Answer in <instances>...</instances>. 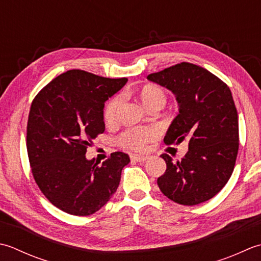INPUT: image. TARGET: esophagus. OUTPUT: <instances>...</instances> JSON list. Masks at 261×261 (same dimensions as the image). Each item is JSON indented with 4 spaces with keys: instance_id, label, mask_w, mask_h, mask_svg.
<instances>
[{
    "instance_id": "esophagus-1",
    "label": "esophagus",
    "mask_w": 261,
    "mask_h": 261,
    "mask_svg": "<svg viewBox=\"0 0 261 261\" xmlns=\"http://www.w3.org/2000/svg\"><path fill=\"white\" fill-rule=\"evenodd\" d=\"M132 161H135V162H144L147 160V156H142V155H132L130 156Z\"/></svg>"
}]
</instances>
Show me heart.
I'll return each mask as SVG.
<instances>
[{
  "instance_id": "1",
  "label": "heart",
  "mask_w": 261,
  "mask_h": 261,
  "mask_svg": "<svg viewBox=\"0 0 261 261\" xmlns=\"http://www.w3.org/2000/svg\"><path fill=\"white\" fill-rule=\"evenodd\" d=\"M140 98L142 102L146 107L155 101H166V94L163 90L154 86V84H147L140 91ZM121 103V97H117L111 99L109 102L106 105L105 108V118L107 121H113L116 119L117 111H118L119 106ZM159 135V129L155 127H134V128L127 129L119 137V143L121 146L130 148L135 151H143L146 144L150 141L154 140Z\"/></svg>"
}]
</instances>
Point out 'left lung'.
I'll use <instances>...</instances> for the list:
<instances>
[{
  "label": "left lung",
  "instance_id": "8db88e82",
  "mask_svg": "<svg viewBox=\"0 0 261 261\" xmlns=\"http://www.w3.org/2000/svg\"><path fill=\"white\" fill-rule=\"evenodd\" d=\"M147 80L170 90L179 106L164 143H188L181 161L161 155L167 170L158 178L159 188L174 203H204L220 193L236 166L239 119L231 90L206 68L186 62L152 73Z\"/></svg>",
  "mask_w": 261,
  "mask_h": 261
}]
</instances>
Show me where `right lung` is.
<instances>
[{
  "label": "right lung",
  "instance_id": "1",
  "mask_svg": "<svg viewBox=\"0 0 261 261\" xmlns=\"http://www.w3.org/2000/svg\"><path fill=\"white\" fill-rule=\"evenodd\" d=\"M126 82L70 70L33 100L27 125L31 171L45 197L67 214L88 216L107 204L130 161L124 152L111 153L102 164L86 158L105 132V102Z\"/></svg>",
  "mask_w": 261,
  "mask_h": 261
}]
</instances>
